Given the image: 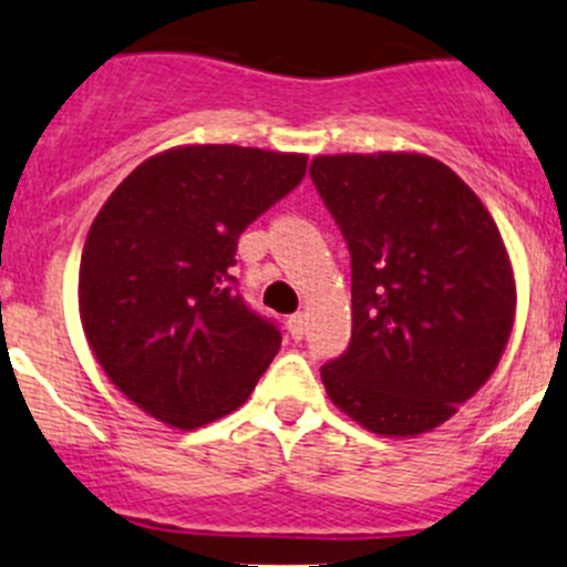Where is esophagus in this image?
<instances>
[{"label":"esophagus","instance_id":"1","mask_svg":"<svg viewBox=\"0 0 567 567\" xmlns=\"http://www.w3.org/2000/svg\"><path fill=\"white\" fill-rule=\"evenodd\" d=\"M286 328H289L291 339L300 341L302 333H306V313H291V317L286 319Z\"/></svg>","mask_w":567,"mask_h":567}]
</instances>
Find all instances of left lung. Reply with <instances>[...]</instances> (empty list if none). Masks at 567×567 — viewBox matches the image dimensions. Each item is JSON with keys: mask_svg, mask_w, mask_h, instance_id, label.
I'll use <instances>...</instances> for the list:
<instances>
[{"mask_svg": "<svg viewBox=\"0 0 567 567\" xmlns=\"http://www.w3.org/2000/svg\"><path fill=\"white\" fill-rule=\"evenodd\" d=\"M352 259V339L322 367L341 413L385 439L430 433L498 367L515 276L491 212L416 151L313 156Z\"/></svg>", "mask_w": 567, "mask_h": 567, "instance_id": "8db88e82", "label": "left lung"}]
</instances>
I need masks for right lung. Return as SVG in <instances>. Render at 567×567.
Instances as JSON below:
<instances>
[{"instance_id": "add662e5", "label": "right lung", "mask_w": 567, "mask_h": 567, "mask_svg": "<svg viewBox=\"0 0 567 567\" xmlns=\"http://www.w3.org/2000/svg\"><path fill=\"white\" fill-rule=\"evenodd\" d=\"M306 154L176 145L106 198L80 265V319L95 361L140 411L195 430L237 411L281 347L245 306L239 234L306 176Z\"/></svg>"}]
</instances>
